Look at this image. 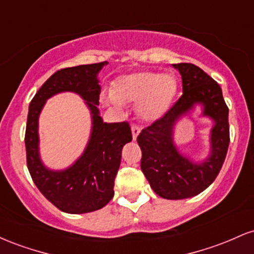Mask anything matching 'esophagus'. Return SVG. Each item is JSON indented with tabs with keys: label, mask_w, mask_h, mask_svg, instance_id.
I'll return each mask as SVG.
<instances>
[{
	"label": "esophagus",
	"mask_w": 254,
	"mask_h": 254,
	"mask_svg": "<svg viewBox=\"0 0 254 254\" xmlns=\"http://www.w3.org/2000/svg\"><path fill=\"white\" fill-rule=\"evenodd\" d=\"M131 132H132L133 141H136L137 136H138L139 132H141V129H139V127H137V125H132V127H131Z\"/></svg>",
	"instance_id": "1"
}]
</instances>
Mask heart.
Returning <instances> with one entry per match:
<instances>
[{"mask_svg": "<svg viewBox=\"0 0 254 254\" xmlns=\"http://www.w3.org/2000/svg\"><path fill=\"white\" fill-rule=\"evenodd\" d=\"M178 92V80L173 74L137 72L118 78L113 92L104 100L115 109L122 110L124 101L138 104V112L145 121H156L165 115Z\"/></svg>", "mask_w": 254, "mask_h": 254, "instance_id": "b5f03b06", "label": "heart"}]
</instances>
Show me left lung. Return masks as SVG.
<instances>
[{
    "mask_svg": "<svg viewBox=\"0 0 254 254\" xmlns=\"http://www.w3.org/2000/svg\"><path fill=\"white\" fill-rule=\"evenodd\" d=\"M172 66L182 75L183 95L164 117L142 130L137 143L141 170L153 191L166 199H185L210 186L222 167L229 145L228 107L221 87L202 69L191 63ZM197 106L202 110L200 117L213 122L209 155L202 162L185 156L174 142L176 123Z\"/></svg>",
    "mask_w": 254,
    "mask_h": 254,
    "instance_id": "obj_1",
    "label": "left lung"
}]
</instances>
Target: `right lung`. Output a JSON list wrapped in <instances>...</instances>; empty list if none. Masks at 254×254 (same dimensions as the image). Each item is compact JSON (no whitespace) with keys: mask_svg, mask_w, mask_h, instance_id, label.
Returning a JSON list of instances; mask_svg holds the SVG:
<instances>
[{"mask_svg":"<svg viewBox=\"0 0 254 254\" xmlns=\"http://www.w3.org/2000/svg\"><path fill=\"white\" fill-rule=\"evenodd\" d=\"M106 64L61 69L40 87L28 107L25 135L28 171L44 197L68 214L99 210L112 199L122 149L132 139L127 122L105 123L100 117L98 75ZM65 91L75 92L85 100L92 118V129L84 153L69 168L51 170L40 157L39 116L48 98Z\"/></svg>","mask_w":254,"mask_h":254,"instance_id":"obj_1","label":"right lung"}]
</instances>
